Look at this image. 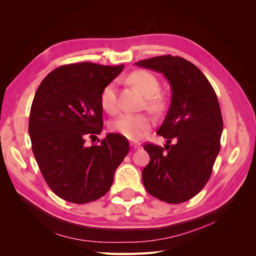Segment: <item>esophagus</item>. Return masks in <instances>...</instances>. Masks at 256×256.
I'll use <instances>...</instances> for the list:
<instances>
[{
	"mask_svg": "<svg viewBox=\"0 0 256 256\" xmlns=\"http://www.w3.org/2000/svg\"><path fill=\"white\" fill-rule=\"evenodd\" d=\"M130 146H131V148L132 150H138V148H141V144L140 143H138V142H130Z\"/></svg>",
	"mask_w": 256,
	"mask_h": 256,
	"instance_id": "1",
	"label": "esophagus"
}]
</instances>
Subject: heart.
Listing matches in <instances>:
<instances>
[{
	"label": "heart",
	"mask_w": 256,
	"mask_h": 256,
	"mask_svg": "<svg viewBox=\"0 0 256 256\" xmlns=\"http://www.w3.org/2000/svg\"><path fill=\"white\" fill-rule=\"evenodd\" d=\"M129 82L141 92L147 99V106L152 110L159 111L164 108V102L157 95L160 85L156 76L148 72L138 70L131 74L128 78ZM100 104L102 109L109 114L118 112V96H116L115 84L110 83L102 90L100 95ZM152 118L146 114H125L115 120L112 129L129 140H140V138L150 129Z\"/></svg>",
	"instance_id": "heart-1"
}]
</instances>
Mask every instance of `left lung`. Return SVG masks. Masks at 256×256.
<instances>
[{
    "label": "left lung",
    "mask_w": 256,
    "mask_h": 256,
    "mask_svg": "<svg viewBox=\"0 0 256 256\" xmlns=\"http://www.w3.org/2000/svg\"><path fill=\"white\" fill-rule=\"evenodd\" d=\"M164 74L171 104L157 134L164 147L146 144L150 164L142 171L146 191L170 204L186 202L204 188L220 152L223 120L218 98L204 74L191 62L164 56L136 63ZM172 140L176 143L168 146Z\"/></svg>",
    "instance_id": "1"
}]
</instances>
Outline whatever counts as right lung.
<instances>
[{
	"instance_id": "add662e5",
	"label": "right lung",
	"mask_w": 256,
	"mask_h": 256,
	"mask_svg": "<svg viewBox=\"0 0 256 256\" xmlns=\"http://www.w3.org/2000/svg\"><path fill=\"white\" fill-rule=\"evenodd\" d=\"M122 69L88 62L64 65L36 90L28 122L32 150L50 189L67 202L104 196L129 152L128 140L118 134H108L98 145L84 144L102 132L100 95Z\"/></svg>"
}]
</instances>
